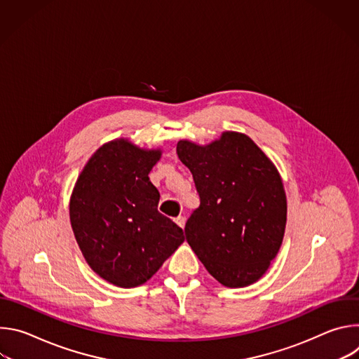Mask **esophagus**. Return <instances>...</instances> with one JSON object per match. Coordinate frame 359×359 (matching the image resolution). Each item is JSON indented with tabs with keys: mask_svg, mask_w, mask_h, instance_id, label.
<instances>
[{
	"mask_svg": "<svg viewBox=\"0 0 359 359\" xmlns=\"http://www.w3.org/2000/svg\"><path fill=\"white\" fill-rule=\"evenodd\" d=\"M175 222H176V224L179 226V227H184V224H186V219H184V216H177L176 219H175Z\"/></svg>",
	"mask_w": 359,
	"mask_h": 359,
	"instance_id": "34e87169",
	"label": "esophagus"
}]
</instances>
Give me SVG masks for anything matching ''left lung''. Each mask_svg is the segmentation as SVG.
Masks as SVG:
<instances>
[{"label":"left lung","instance_id":"1","mask_svg":"<svg viewBox=\"0 0 359 359\" xmlns=\"http://www.w3.org/2000/svg\"><path fill=\"white\" fill-rule=\"evenodd\" d=\"M193 175L200 206L186 222V240L223 285L245 287L269 269L283 243L287 198L271 161L248 136L226 132L197 146L177 143Z\"/></svg>","mask_w":359,"mask_h":359}]
</instances>
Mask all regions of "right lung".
<instances>
[{
  "mask_svg": "<svg viewBox=\"0 0 359 359\" xmlns=\"http://www.w3.org/2000/svg\"><path fill=\"white\" fill-rule=\"evenodd\" d=\"M159 158V150L109 142L89 159L71 197V224L85 260L118 287L146 283L184 241L183 230L159 213L161 194L147 176Z\"/></svg>",
  "mask_w": 359,
  "mask_h": 359,
  "instance_id": "obj_1",
  "label": "right lung"
}]
</instances>
